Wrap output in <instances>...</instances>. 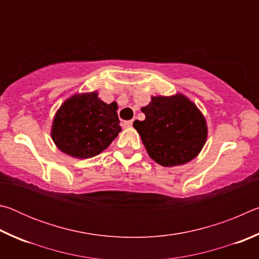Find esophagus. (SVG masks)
Instances as JSON below:
<instances>
[{"label":"esophagus","instance_id":"obj_1","mask_svg":"<svg viewBox=\"0 0 259 259\" xmlns=\"http://www.w3.org/2000/svg\"><path fill=\"white\" fill-rule=\"evenodd\" d=\"M123 126H124V128H131V126H133V120L124 121L123 122Z\"/></svg>","mask_w":259,"mask_h":259}]
</instances>
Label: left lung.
<instances>
[{
  "label": "left lung",
  "mask_w": 259,
  "mask_h": 259,
  "mask_svg": "<svg viewBox=\"0 0 259 259\" xmlns=\"http://www.w3.org/2000/svg\"><path fill=\"white\" fill-rule=\"evenodd\" d=\"M144 121L134 128L153 160L163 166L181 165L199 154L207 139V124L198 107L183 95L152 97L142 108Z\"/></svg>",
  "instance_id": "left-lung-1"
}]
</instances>
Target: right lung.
Instances as JSON below:
<instances>
[{"label":"right lung","instance_id":"right-lung-1","mask_svg":"<svg viewBox=\"0 0 259 259\" xmlns=\"http://www.w3.org/2000/svg\"><path fill=\"white\" fill-rule=\"evenodd\" d=\"M116 103L106 104L97 93L75 95L57 112L51 137L66 154L88 159L109 146L121 131Z\"/></svg>","mask_w":259,"mask_h":259}]
</instances>
